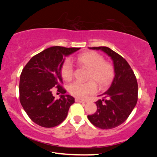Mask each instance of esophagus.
Returning a JSON list of instances; mask_svg holds the SVG:
<instances>
[{"instance_id":"esophagus-1","label":"esophagus","mask_w":157,"mask_h":157,"mask_svg":"<svg viewBox=\"0 0 157 157\" xmlns=\"http://www.w3.org/2000/svg\"><path fill=\"white\" fill-rule=\"evenodd\" d=\"M75 102H80V103H84V102L83 101H81V100H79V99H75Z\"/></svg>"}]
</instances>
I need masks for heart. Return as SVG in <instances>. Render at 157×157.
Here are the masks:
<instances>
[{
  "label": "heart",
  "mask_w": 157,
  "mask_h": 157,
  "mask_svg": "<svg viewBox=\"0 0 157 157\" xmlns=\"http://www.w3.org/2000/svg\"><path fill=\"white\" fill-rule=\"evenodd\" d=\"M79 65L89 70L88 79L86 83L74 82L69 86L71 94L79 98H86L90 94L96 92V86L105 88L109 84L114 76V68L109 62L104 61V57L99 53L90 51L78 56L76 59ZM61 75L66 81L71 79L73 76V66L71 61L67 59L61 66Z\"/></svg>",
  "instance_id": "1"
}]
</instances>
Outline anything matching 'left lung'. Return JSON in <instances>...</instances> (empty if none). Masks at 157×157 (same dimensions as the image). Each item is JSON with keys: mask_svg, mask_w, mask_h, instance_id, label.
Segmentation results:
<instances>
[{"mask_svg": "<svg viewBox=\"0 0 157 157\" xmlns=\"http://www.w3.org/2000/svg\"><path fill=\"white\" fill-rule=\"evenodd\" d=\"M101 50L111 59L115 76L110 88L99 95L102 99L95 103L97 111L88 115L93 125L103 129L115 128L128 119L138 101V83L128 63L115 51L106 46L88 48Z\"/></svg>", "mask_w": 157, "mask_h": 157, "instance_id": "obj_1", "label": "left lung"}]
</instances>
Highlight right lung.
<instances>
[{"label": "right lung", "instance_id": "obj_1", "mask_svg": "<svg viewBox=\"0 0 157 157\" xmlns=\"http://www.w3.org/2000/svg\"><path fill=\"white\" fill-rule=\"evenodd\" d=\"M80 49L52 46L33 56L24 67L19 79V100L23 109L36 124L53 128L65 119L69 107L75 102L62 88L61 69L65 57ZM53 87L62 94L55 99Z\"/></svg>", "mask_w": 157, "mask_h": 157}]
</instances>
